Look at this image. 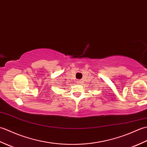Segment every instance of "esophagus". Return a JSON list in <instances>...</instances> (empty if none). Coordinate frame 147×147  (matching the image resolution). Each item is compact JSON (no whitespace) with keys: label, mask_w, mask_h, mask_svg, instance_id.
Masks as SVG:
<instances>
[{"label":"esophagus","mask_w":147,"mask_h":147,"mask_svg":"<svg viewBox=\"0 0 147 147\" xmlns=\"http://www.w3.org/2000/svg\"><path fill=\"white\" fill-rule=\"evenodd\" d=\"M77 83L80 84V83H82V82H81V81H78V83Z\"/></svg>","instance_id":"34e87169"}]
</instances>
